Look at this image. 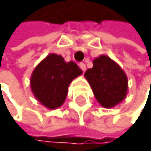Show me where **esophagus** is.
Instances as JSON below:
<instances>
[{
    "mask_svg": "<svg viewBox=\"0 0 151 151\" xmlns=\"http://www.w3.org/2000/svg\"><path fill=\"white\" fill-rule=\"evenodd\" d=\"M79 67L82 69L83 71H86V64L84 63V62H80V63H79Z\"/></svg>",
    "mask_w": 151,
    "mask_h": 151,
    "instance_id": "esophagus-1",
    "label": "esophagus"
}]
</instances>
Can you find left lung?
Segmentation results:
<instances>
[{"label": "left lung", "mask_w": 151, "mask_h": 151, "mask_svg": "<svg viewBox=\"0 0 151 151\" xmlns=\"http://www.w3.org/2000/svg\"><path fill=\"white\" fill-rule=\"evenodd\" d=\"M93 63V68L86 71V79L101 105L113 107L126 96L128 90L126 74L116 62L106 55H101Z\"/></svg>", "instance_id": "left-lung-1"}]
</instances>
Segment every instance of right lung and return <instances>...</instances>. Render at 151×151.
Here are the masks:
<instances>
[{"instance_id": "1", "label": "right lung", "mask_w": 151, "mask_h": 151, "mask_svg": "<svg viewBox=\"0 0 151 151\" xmlns=\"http://www.w3.org/2000/svg\"><path fill=\"white\" fill-rule=\"evenodd\" d=\"M81 74L82 70L75 62H65L62 56L52 53L33 71L30 81L32 92L46 107L58 108L65 101L69 84Z\"/></svg>"}]
</instances>
